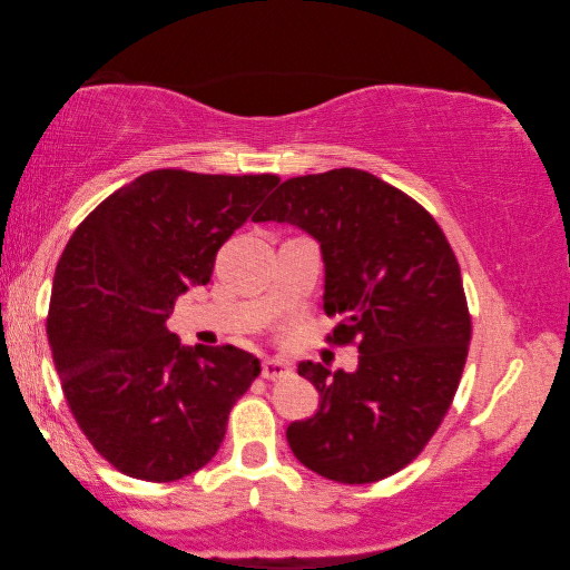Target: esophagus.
Segmentation results:
<instances>
[{
    "label": "esophagus",
    "mask_w": 570,
    "mask_h": 570,
    "mask_svg": "<svg viewBox=\"0 0 570 570\" xmlns=\"http://www.w3.org/2000/svg\"><path fill=\"white\" fill-rule=\"evenodd\" d=\"M293 373L291 363L279 361V358H265L263 361V379L267 381H283Z\"/></svg>",
    "instance_id": "1"
}]
</instances>
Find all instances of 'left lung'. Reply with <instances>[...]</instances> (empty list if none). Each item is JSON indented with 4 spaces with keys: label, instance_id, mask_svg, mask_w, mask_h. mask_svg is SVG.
<instances>
[{
    "label": "left lung",
    "instance_id": "obj_1",
    "mask_svg": "<svg viewBox=\"0 0 570 570\" xmlns=\"http://www.w3.org/2000/svg\"><path fill=\"white\" fill-rule=\"evenodd\" d=\"M255 222H287L321 242L328 341L358 346V368L303 361L321 409L287 426L307 470L366 484L404 470L440 429L468 361L472 321L460 263L440 224L361 169L295 176Z\"/></svg>",
    "mask_w": 570,
    "mask_h": 570
}]
</instances>
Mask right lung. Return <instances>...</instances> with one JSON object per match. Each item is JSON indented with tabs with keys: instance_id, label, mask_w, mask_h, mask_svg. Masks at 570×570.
Segmentation results:
<instances>
[{
	"instance_id": "add662e5",
	"label": "right lung",
	"mask_w": 570,
	"mask_h": 570,
	"mask_svg": "<svg viewBox=\"0 0 570 570\" xmlns=\"http://www.w3.org/2000/svg\"><path fill=\"white\" fill-rule=\"evenodd\" d=\"M277 181L148 171L72 232L52 279V361L82 434L128 478L174 482L202 470L259 376L242 348H184L166 318L176 297L209 283L217 249Z\"/></svg>"
}]
</instances>
